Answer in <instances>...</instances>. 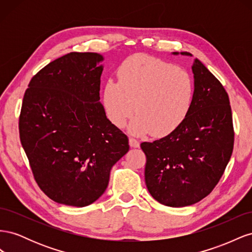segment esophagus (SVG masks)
<instances>
[{
  "instance_id": "obj_1",
  "label": "esophagus",
  "mask_w": 252,
  "mask_h": 252,
  "mask_svg": "<svg viewBox=\"0 0 252 252\" xmlns=\"http://www.w3.org/2000/svg\"><path fill=\"white\" fill-rule=\"evenodd\" d=\"M129 145H130V147L132 148H138L140 147V142L134 138H130L129 139Z\"/></svg>"
}]
</instances>
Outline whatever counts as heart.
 I'll use <instances>...</instances> for the list:
<instances>
[{"mask_svg": "<svg viewBox=\"0 0 252 252\" xmlns=\"http://www.w3.org/2000/svg\"><path fill=\"white\" fill-rule=\"evenodd\" d=\"M118 82L108 80L103 103L111 123L123 128L138 113L130 131L164 136L187 118L194 97L193 80L186 70L159 59L136 55L119 67Z\"/></svg>", "mask_w": 252, "mask_h": 252, "instance_id": "b5f03b06", "label": "heart"}]
</instances>
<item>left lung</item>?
I'll return each mask as SVG.
<instances>
[{
  "label": "left lung",
  "instance_id": "left-lung-1",
  "mask_svg": "<svg viewBox=\"0 0 252 252\" xmlns=\"http://www.w3.org/2000/svg\"><path fill=\"white\" fill-rule=\"evenodd\" d=\"M192 72L194 97L185 121L164 138L141 144L148 191L169 207H185L207 196L233 150L232 113L225 88L200 60H194Z\"/></svg>",
  "mask_w": 252,
  "mask_h": 252
}]
</instances>
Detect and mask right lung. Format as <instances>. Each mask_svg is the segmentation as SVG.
I'll list each match as a JSON object with an SVG mask.
<instances>
[{"mask_svg":"<svg viewBox=\"0 0 252 252\" xmlns=\"http://www.w3.org/2000/svg\"><path fill=\"white\" fill-rule=\"evenodd\" d=\"M103 60L95 52L67 53L42 68L23 97L22 146L37 185L59 204L95 202L129 150L100 102Z\"/></svg>","mask_w":252,"mask_h":252,"instance_id":"1","label":"right lung"}]
</instances>
